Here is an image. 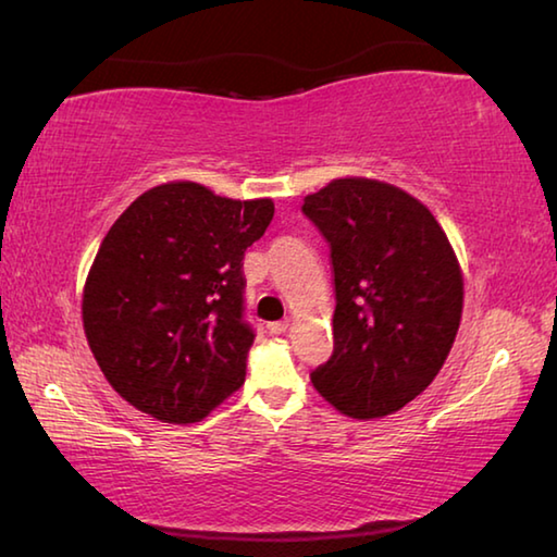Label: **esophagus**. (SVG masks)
<instances>
[{"instance_id": "1", "label": "esophagus", "mask_w": 557, "mask_h": 557, "mask_svg": "<svg viewBox=\"0 0 557 557\" xmlns=\"http://www.w3.org/2000/svg\"><path fill=\"white\" fill-rule=\"evenodd\" d=\"M268 329H270V334H285L289 329V319H282V322H272V324H268Z\"/></svg>"}]
</instances>
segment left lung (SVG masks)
<instances>
[{"label": "left lung", "mask_w": 557, "mask_h": 557, "mask_svg": "<svg viewBox=\"0 0 557 557\" xmlns=\"http://www.w3.org/2000/svg\"><path fill=\"white\" fill-rule=\"evenodd\" d=\"M301 213L332 248L334 354L314 388L348 418L400 410L428 388L455 344L465 282L425 206L373 178H334Z\"/></svg>", "instance_id": "1"}]
</instances>
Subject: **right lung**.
I'll return each mask as SVG.
<instances>
[{"label":"right lung","instance_id":"add662e5","mask_svg":"<svg viewBox=\"0 0 557 557\" xmlns=\"http://www.w3.org/2000/svg\"><path fill=\"white\" fill-rule=\"evenodd\" d=\"M275 215L194 182L145 191L112 223L83 292V329L122 398L162 422H199L245 381L243 258Z\"/></svg>","mask_w":557,"mask_h":557}]
</instances>
